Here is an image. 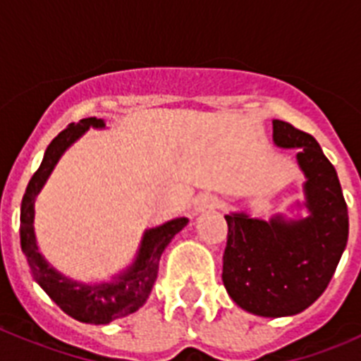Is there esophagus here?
Listing matches in <instances>:
<instances>
[{
	"instance_id": "34e87169",
	"label": "esophagus",
	"mask_w": 361,
	"mask_h": 361,
	"mask_svg": "<svg viewBox=\"0 0 361 361\" xmlns=\"http://www.w3.org/2000/svg\"><path fill=\"white\" fill-rule=\"evenodd\" d=\"M216 206H219V199L209 195V193H202V195L197 197L195 202H193V209H195L197 213L209 212V209L216 208Z\"/></svg>"
}]
</instances>
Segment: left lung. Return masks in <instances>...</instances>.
Segmentation results:
<instances>
[{
	"label": "left lung",
	"instance_id": "8db88e82",
	"mask_svg": "<svg viewBox=\"0 0 361 361\" xmlns=\"http://www.w3.org/2000/svg\"><path fill=\"white\" fill-rule=\"evenodd\" d=\"M273 141L280 148H298L311 215L269 222L245 213L226 215L222 282L242 309L279 318L307 309L329 286L347 245L349 213L336 170L314 137L275 119Z\"/></svg>",
	"mask_w": 361,
	"mask_h": 361
}]
</instances>
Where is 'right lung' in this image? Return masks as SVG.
Returning <instances> with one entry per match:
<instances>
[{"mask_svg":"<svg viewBox=\"0 0 361 361\" xmlns=\"http://www.w3.org/2000/svg\"><path fill=\"white\" fill-rule=\"evenodd\" d=\"M90 126L103 128L104 121L88 117L79 123L68 124L49 145L43 162L36 173L32 175L23 195L21 216H19V238H21V251L27 257L32 275L44 289V293L75 320L99 325L130 317L132 312L145 305L146 298L152 293L153 283L157 280L162 251L170 244L171 238L188 224V219H175L159 228L148 229L142 237L137 260L126 273L117 276L114 282L82 286V283L72 282L61 276L54 267L44 262V258L37 251L36 235H34V200L63 152Z\"/></svg>","mask_w":361,"mask_h":361,"instance_id":"obj_1","label":"right lung"}]
</instances>
